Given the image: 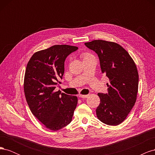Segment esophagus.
I'll list each match as a JSON object with an SVG mask.
<instances>
[{"instance_id":"1","label":"esophagus","mask_w":155,"mask_h":155,"mask_svg":"<svg viewBox=\"0 0 155 155\" xmlns=\"http://www.w3.org/2000/svg\"><path fill=\"white\" fill-rule=\"evenodd\" d=\"M89 96V94H87V95H83V94H79V97H81V98H87Z\"/></svg>"}]
</instances>
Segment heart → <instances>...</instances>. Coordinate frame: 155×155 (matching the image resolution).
Returning a JSON list of instances; mask_svg holds the SVG:
<instances>
[{
  "label": "heart",
  "mask_w": 155,
  "mask_h": 155,
  "mask_svg": "<svg viewBox=\"0 0 155 155\" xmlns=\"http://www.w3.org/2000/svg\"><path fill=\"white\" fill-rule=\"evenodd\" d=\"M90 55H91L88 54V53H85V54H83L82 55V57H83V58L84 59V58H86L88 57V56H90Z\"/></svg>",
  "instance_id": "b5f03b06"
}]
</instances>
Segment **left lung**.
Instances as JSON below:
<instances>
[{
  "instance_id": "left-lung-1",
  "label": "left lung",
  "mask_w": 155,
  "mask_h": 155,
  "mask_svg": "<svg viewBox=\"0 0 155 155\" xmlns=\"http://www.w3.org/2000/svg\"><path fill=\"white\" fill-rule=\"evenodd\" d=\"M97 54L101 72L109 78L108 93H98L97 118L109 125H118L125 120L137 101L138 73L129 53L114 42L94 40L85 43Z\"/></svg>"
}]
</instances>
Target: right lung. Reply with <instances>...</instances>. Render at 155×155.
Returning a JSON list of instances; mask_svg holds the SVG:
<instances>
[{"label":"right lung","mask_w":155,"mask_h":155,"mask_svg":"<svg viewBox=\"0 0 155 155\" xmlns=\"http://www.w3.org/2000/svg\"><path fill=\"white\" fill-rule=\"evenodd\" d=\"M77 46L54 45L37 51L27 64L24 79L26 100L32 114L46 128L58 130L71 122L78 97L55 92L64 72V61Z\"/></svg>","instance_id":"right-lung-1"}]
</instances>
